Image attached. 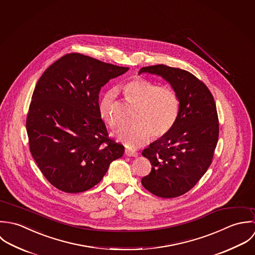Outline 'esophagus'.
I'll return each instance as SVG.
<instances>
[{
    "mask_svg": "<svg viewBox=\"0 0 255 255\" xmlns=\"http://www.w3.org/2000/svg\"><path fill=\"white\" fill-rule=\"evenodd\" d=\"M125 154L128 155V156H134V157H136V156L138 155V153H136V152L131 151V150H128V149L125 150Z\"/></svg>",
    "mask_w": 255,
    "mask_h": 255,
    "instance_id": "esophagus-1",
    "label": "esophagus"
}]
</instances>
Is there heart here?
<instances>
[{
	"label": "heart",
	"instance_id": "1",
	"mask_svg": "<svg viewBox=\"0 0 255 255\" xmlns=\"http://www.w3.org/2000/svg\"><path fill=\"white\" fill-rule=\"evenodd\" d=\"M125 98L138 109L131 127L122 128L116 134L119 141L130 149H137L153 139L164 136L173 126L179 109V100L170 87H157L152 82L137 78L123 87ZM116 91L106 92L99 105L102 119L110 126L118 124L115 115Z\"/></svg>",
	"mask_w": 255,
	"mask_h": 255
}]
</instances>
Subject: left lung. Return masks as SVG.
I'll use <instances>...</instances> for the list:
<instances>
[{
	"label": "left lung",
	"instance_id": "1",
	"mask_svg": "<svg viewBox=\"0 0 255 255\" xmlns=\"http://www.w3.org/2000/svg\"><path fill=\"white\" fill-rule=\"evenodd\" d=\"M160 76L179 100L171 129L150 144L142 154L152 170L143 186L161 198L178 197L189 191L210 166L219 139V120L214 98L191 73L165 65L144 67L139 74Z\"/></svg>",
	"mask_w": 255,
	"mask_h": 255
}]
</instances>
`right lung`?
Here are the masks:
<instances>
[{"mask_svg":"<svg viewBox=\"0 0 255 255\" xmlns=\"http://www.w3.org/2000/svg\"><path fill=\"white\" fill-rule=\"evenodd\" d=\"M128 70L71 53L38 80L26 119L29 148L43 175L59 190L91 189L123 155L124 147L108 138L99 95L109 80Z\"/></svg>","mask_w":255,"mask_h":255,"instance_id":"1","label":"right lung"}]
</instances>
